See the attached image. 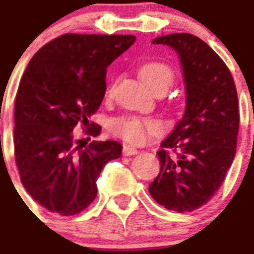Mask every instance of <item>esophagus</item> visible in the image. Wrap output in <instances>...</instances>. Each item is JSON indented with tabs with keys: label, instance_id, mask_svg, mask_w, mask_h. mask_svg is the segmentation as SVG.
<instances>
[{
	"label": "esophagus",
	"instance_id": "obj_1",
	"mask_svg": "<svg viewBox=\"0 0 254 254\" xmlns=\"http://www.w3.org/2000/svg\"><path fill=\"white\" fill-rule=\"evenodd\" d=\"M137 152H139V151H137L136 148L131 147V145L126 144L125 147H123V155H125V156H132V155H136Z\"/></svg>",
	"mask_w": 254,
	"mask_h": 254
}]
</instances>
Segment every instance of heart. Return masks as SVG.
<instances>
[{"label":"heart","instance_id":"b5f03b06","mask_svg":"<svg viewBox=\"0 0 254 254\" xmlns=\"http://www.w3.org/2000/svg\"><path fill=\"white\" fill-rule=\"evenodd\" d=\"M140 78L154 91H160V90L166 91L174 82L175 72L171 66L164 62L151 61L140 67ZM114 88H115V82H111L107 86L106 95H111ZM110 131L115 136L121 137L128 143L143 144L148 139L163 132V123L156 118L137 117V115L126 114L111 119Z\"/></svg>","mask_w":254,"mask_h":254}]
</instances>
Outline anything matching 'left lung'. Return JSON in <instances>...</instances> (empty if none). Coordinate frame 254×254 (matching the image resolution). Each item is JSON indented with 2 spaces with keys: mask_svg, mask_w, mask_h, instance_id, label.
Instances as JSON below:
<instances>
[{
  "mask_svg": "<svg viewBox=\"0 0 254 254\" xmlns=\"http://www.w3.org/2000/svg\"><path fill=\"white\" fill-rule=\"evenodd\" d=\"M154 43L178 52L187 107L160 144V172L149 184V193L170 211L192 212L219 190L235 158L240 126L237 90L225 62L196 35H163Z\"/></svg>",
  "mask_w": 254,
  "mask_h": 254,
  "instance_id": "obj_1",
  "label": "left lung"
}]
</instances>
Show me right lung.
<instances>
[{"instance_id":"obj_1","label":"right lung","mask_w":254,"mask_h":254,"mask_svg":"<svg viewBox=\"0 0 254 254\" xmlns=\"http://www.w3.org/2000/svg\"><path fill=\"white\" fill-rule=\"evenodd\" d=\"M135 35H60L35 53L14 103V158L27 193L61 216L79 213L96 197L105 164L122 155L121 143L76 139V126L100 133L90 121L106 92V68Z\"/></svg>"}]
</instances>
